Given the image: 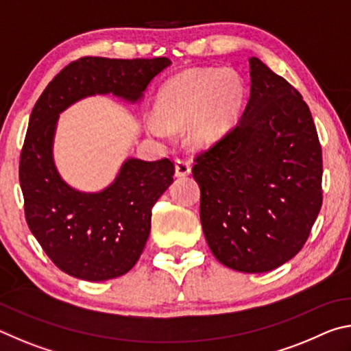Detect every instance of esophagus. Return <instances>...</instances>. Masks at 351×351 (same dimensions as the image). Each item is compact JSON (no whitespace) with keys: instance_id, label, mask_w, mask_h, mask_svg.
Instances as JSON below:
<instances>
[{"instance_id":"34e87169","label":"esophagus","mask_w":351,"mask_h":351,"mask_svg":"<svg viewBox=\"0 0 351 351\" xmlns=\"http://www.w3.org/2000/svg\"><path fill=\"white\" fill-rule=\"evenodd\" d=\"M175 173L176 176H187L190 173V162L184 158H178L175 161Z\"/></svg>"}]
</instances>
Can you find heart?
Returning a JSON list of instances; mask_svg holds the SVG:
<instances>
[{
    "mask_svg": "<svg viewBox=\"0 0 351 351\" xmlns=\"http://www.w3.org/2000/svg\"><path fill=\"white\" fill-rule=\"evenodd\" d=\"M245 88L232 71L192 69L171 79L158 94L156 112L169 127L190 123L187 136L193 145L203 147L215 141L239 114ZM156 136L167 133L158 119L148 121Z\"/></svg>",
    "mask_w": 351,
    "mask_h": 351,
    "instance_id": "heart-1",
    "label": "heart"
}]
</instances>
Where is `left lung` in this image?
I'll return each mask as SVG.
<instances>
[{
	"mask_svg": "<svg viewBox=\"0 0 351 351\" xmlns=\"http://www.w3.org/2000/svg\"><path fill=\"white\" fill-rule=\"evenodd\" d=\"M251 94L237 125L193 158L212 254L266 272L300 251L322 207V147L302 94L249 58Z\"/></svg>",
	"mask_w": 351,
	"mask_h": 351,
	"instance_id": "1",
	"label": "left lung"
}]
</instances>
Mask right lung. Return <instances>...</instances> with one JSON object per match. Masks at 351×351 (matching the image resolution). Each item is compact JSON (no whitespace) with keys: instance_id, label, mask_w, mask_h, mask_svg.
<instances>
[{"instance_id":"obj_1","label":"right lung","mask_w":351,"mask_h":351,"mask_svg":"<svg viewBox=\"0 0 351 351\" xmlns=\"http://www.w3.org/2000/svg\"><path fill=\"white\" fill-rule=\"evenodd\" d=\"M169 64L167 57L77 58L34 106L20 154L25 217L47 257L69 276L102 282L133 268L150 234L153 206L173 182L175 165L169 158L128 159L108 189L77 192L62 181L52 161L57 117L93 94L112 93L134 102Z\"/></svg>"}]
</instances>
